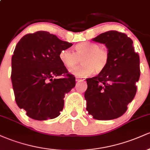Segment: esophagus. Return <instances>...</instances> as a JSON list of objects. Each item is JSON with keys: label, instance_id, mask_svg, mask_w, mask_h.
I'll return each mask as SVG.
<instances>
[{"label": "esophagus", "instance_id": "34e87169", "mask_svg": "<svg viewBox=\"0 0 150 150\" xmlns=\"http://www.w3.org/2000/svg\"><path fill=\"white\" fill-rule=\"evenodd\" d=\"M85 79L83 78H81V77H76V81H77V82H80V81H83Z\"/></svg>", "mask_w": 150, "mask_h": 150}]
</instances>
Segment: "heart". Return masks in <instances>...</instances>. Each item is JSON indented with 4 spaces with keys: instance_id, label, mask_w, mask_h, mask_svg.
Segmentation results:
<instances>
[{
    "instance_id": "b5f03b06",
    "label": "heart",
    "mask_w": 150,
    "mask_h": 150,
    "mask_svg": "<svg viewBox=\"0 0 150 150\" xmlns=\"http://www.w3.org/2000/svg\"><path fill=\"white\" fill-rule=\"evenodd\" d=\"M75 53L70 49H63L59 53V59L64 66L71 68L82 60L79 66L71 70L77 77L89 76L94 72L100 73L106 68L109 62V52L106 47L92 42H82L75 46Z\"/></svg>"
}]
</instances>
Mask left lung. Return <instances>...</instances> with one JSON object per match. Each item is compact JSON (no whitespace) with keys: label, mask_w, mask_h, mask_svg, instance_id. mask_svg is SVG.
Returning a JSON list of instances; mask_svg holds the SVG:
<instances>
[{"label":"left lung","mask_w":150,"mask_h":150,"mask_svg":"<svg viewBox=\"0 0 150 150\" xmlns=\"http://www.w3.org/2000/svg\"><path fill=\"white\" fill-rule=\"evenodd\" d=\"M92 40L104 44L110 58L103 71L86 80L87 111L95 119H115L124 114L135 97L140 75V57L132 39L122 32L108 31Z\"/></svg>","instance_id":"1"}]
</instances>
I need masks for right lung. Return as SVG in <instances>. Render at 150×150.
I'll list each match as a JSON object with an SVG mask.
<instances>
[{
    "label": "right lung",
    "instance_id": "right-lung-1",
    "mask_svg": "<svg viewBox=\"0 0 150 150\" xmlns=\"http://www.w3.org/2000/svg\"><path fill=\"white\" fill-rule=\"evenodd\" d=\"M72 46L45 31L26 34L16 45L12 84L17 104L30 118L53 119L63 110L65 95L75 86V77L60 61L59 53Z\"/></svg>",
    "mask_w": 150,
    "mask_h": 150
}]
</instances>
